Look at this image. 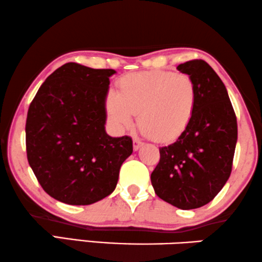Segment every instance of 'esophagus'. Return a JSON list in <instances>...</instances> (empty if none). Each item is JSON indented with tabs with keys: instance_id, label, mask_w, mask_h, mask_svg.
<instances>
[{
	"instance_id": "1",
	"label": "esophagus",
	"mask_w": 262,
	"mask_h": 262,
	"mask_svg": "<svg viewBox=\"0 0 262 262\" xmlns=\"http://www.w3.org/2000/svg\"><path fill=\"white\" fill-rule=\"evenodd\" d=\"M143 144H144V143L142 142V140H139V139H137V138H135V139H134V150H135V151H137V150L139 149V147L143 145Z\"/></svg>"
}]
</instances>
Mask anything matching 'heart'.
<instances>
[{
  "mask_svg": "<svg viewBox=\"0 0 262 262\" xmlns=\"http://www.w3.org/2000/svg\"><path fill=\"white\" fill-rule=\"evenodd\" d=\"M199 94L194 80L165 71L128 73L118 80V93L105 98L108 123L123 131L134 123L159 143H169L185 132L194 119Z\"/></svg>",
  "mask_w": 262,
  "mask_h": 262,
  "instance_id": "heart-1",
  "label": "heart"
}]
</instances>
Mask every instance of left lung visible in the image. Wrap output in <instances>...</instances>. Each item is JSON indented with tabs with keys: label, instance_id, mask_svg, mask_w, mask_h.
Wrapping results in <instances>:
<instances>
[{
	"label": "left lung",
	"instance_id": "obj_1",
	"mask_svg": "<svg viewBox=\"0 0 262 262\" xmlns=\"http://www.w3.org/2000/svg\"><path fill=\"white\" fill-rule=\"evenodd\" d=\"M194 80L199 100L191 124L175 143L159 147L151 173L156 195L183 210L209 203L232 172L237 123L226 86L203 60L177 66Z\"/></svg>",
	"mask_w": 262,
	"mask_h": 262
}]
</instances>
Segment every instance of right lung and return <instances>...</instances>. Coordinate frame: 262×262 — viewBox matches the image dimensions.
Instances as JSON below:
<instances>
[{
  "mask_svg": "<svg viewBox=\"0 0 262 262\" xmlns=\"http://www.w3.org/2000/svg\"><path fill=\"white\" fill-rule=\"evenodd\" d=\"M115 73L65 63L29 105L28 163L43 190L60 202L87 206L112 194L134 151L128 136L115 138L105 131V98Z\"/></svg>",
  "mask_w": 262,
  "mask_h": 262,
  "instance_id": "add662e5",
  "label": "right lung"
}]
</instances>
